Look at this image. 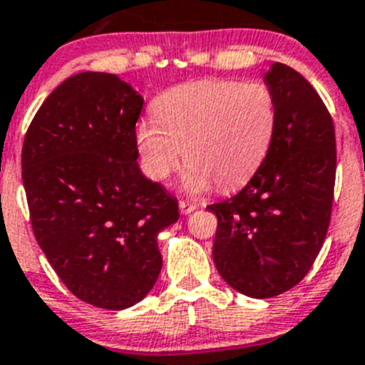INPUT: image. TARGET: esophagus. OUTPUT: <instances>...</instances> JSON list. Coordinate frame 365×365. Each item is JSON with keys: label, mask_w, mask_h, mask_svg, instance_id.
I'll return each instance as SVG.
<instances>
[{"label": "esophagus", "mask_w": 365, "mask_h": 365, "mask_svg": "<svg viewBox=\"0 0 365 365\" xmlns=\"http://www.w3.org/2000/svg\"><path fill=\"white\" fill-rule=\"evenodd\" d=\"M180 211H182L183 215H189V213H192V211H195L196 207H198V205L196 204H192V202H185V200H180Z\"/></svg>", "instance_id": "1"}]
</instances>
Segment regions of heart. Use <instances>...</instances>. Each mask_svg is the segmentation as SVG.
Wrapping results in <instances>:
<instances>
[{
    "instance_id": "1",
    "label": "heart",
    "mask_w": 365,
    "mask_h": 365,
    "mask_svg": "<svg viewBox=\"0 0 365 365\" xmlns=\"http://www.w3.org/2000/svg\"><path fill=\"white\" fill-rule=\"evenodd\" d=\"M153 121L135 128L145 173L163 182L189 163L183 189L191 195L213 183L230 191L248 182L266 160L277 128V103L262 82L205 78L160 95Z\"/></svg>"
}]
</instances>
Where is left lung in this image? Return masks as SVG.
<instances>
[{"label": "left lung", "mask_w": 365, "mask_h": 365, "mask_svg": "<svg viewBox=\"0 0 365 365\" xmlns=\"http://www.w3.org/2000/svg\"><path fill=\"white\" fill-rule=\"evenodd\" d=\"M264 84L277 103L270 152L242 191L207 205L218 218V274L257 299L287 292L310 270L327 235L336 178L334 125L310 82L275 62Z\"/></svg>", "instance_id": "left-lung-1"}]
</instances>
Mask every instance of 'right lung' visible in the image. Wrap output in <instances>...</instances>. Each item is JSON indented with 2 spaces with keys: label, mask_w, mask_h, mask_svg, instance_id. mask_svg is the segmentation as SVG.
<instances>
[{
  "label": "right lung",
  "mask_w": 365,
  "mask_h": 365,
  "mask_svg": "<svg viewBox=\"0 0 365 365\" xmlns=\"http://www.w3.org/2000/svg\"><path fill=\"white\" fill-rule=\"evenodd\" d=\"M143 97L112 73L66 78L34 115L21 178L34 237L73 296L123 310L161 272L158 233L178 202L138 165Z\"/></svg>",
  "instance_id": "obj_1"
}]
</instances>
